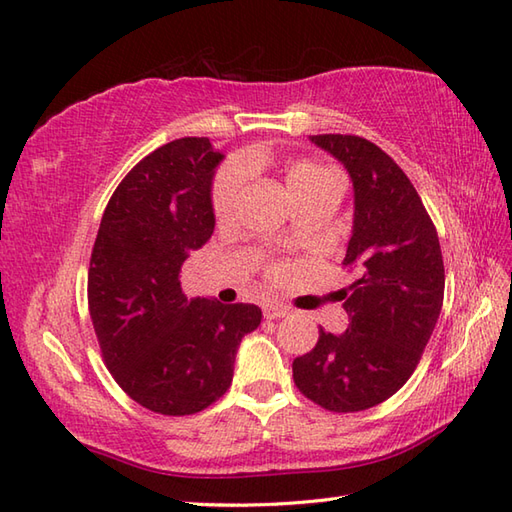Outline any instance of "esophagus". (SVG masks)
<instances>
[{"label": "esophagus", "mask_w": 512, "mask_h": 512, "mask_svg": "<svg viewBox=\"0 0 512 512\" xmlns=\"http://www.w3.org/2000/svg\"><path fill=\"white\" fill-rule=\"evenodd\" d=\"M287 313H289V309L282 304H276V302L263 304V315L267 317V320H280V317H285Z\"/></svg>", "instance_id": "1"}]
</instances>
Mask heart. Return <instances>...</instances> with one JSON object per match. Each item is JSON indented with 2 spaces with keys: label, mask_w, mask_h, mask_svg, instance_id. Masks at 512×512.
Masks as SVG:
<instances>
[{
  "label": "heart",
  "mask_w": 512,
  "mask_h": 512,
  "mask_svg": "<svg viewBox=\"0 0 512 512\" xmlns=\"http://www.w3.org/2000/svg\"><path fill=\"white\" fill-rule=\"evenodd\" d=\"M267 164H274L269 153L263 149H254L238 160V166H225L219 170L217 177H214L210 197L212 212L217 221H227L234 214L238 199H241L245 173H252V170H258ZM280 173L291 192V197L298 201V206L315 197L331 195V192H339V195H342V179L320 162L289 160L285 164H280ZM271 274L278 276L280 269L274 267Z\"/></svg>",
  "instance_id": "heart-1"
}]
</instances>
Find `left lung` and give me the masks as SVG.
<instances>
[{
	"mask_svg": "<svg viewBox=\"0 0 512 512\" xmlns=\"http://www.w3.org/2000/svg\"><path fill=\"white\" fill-rule=\"evenodd\" d=\"M311 142L346 166L355 188V225L344 267L359 278L342 304L348 328L326 333L293 359L306 399L335 414L388 401L416 370L445 298L436 225L392 157L359 135L322 133Z\"/></svg>",
	"mask_w": 512,
	"mask_h": 512,
	"instance_id": "obj_1",
	"label": "left lung"
}]
</instances>
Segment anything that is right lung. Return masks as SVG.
<instances>
[{
  "mask_svg": "<svg viewBox=\"0 0 512 512\" xmlns=\"http://www.w3.org/2000/svg\"><path fill=\"white\" fill-rule=\"evenodd\" d=\"M221 153L181 138L135 164L107 203L87 274V304L102 361L135 403L190 416L232 385L256 304L188 300L181 265L214 230L210 184Z\"/></svg>",
  "mask_w": 512,
  "mask_h": 512,
  "instance_id": "add662e5",
  "label": "right lung"
}]
</instances>
